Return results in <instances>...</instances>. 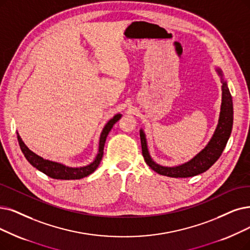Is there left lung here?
I'll use <instances>...</instances> for the list:
<instances>
[{"mask_svg":"<svg viewBox=\"0 0 250 250\" xmlns=\"http://www.w3.org/2000/svg\"><path fill=\"white\" fill-rule=\"evenodd\" d=\"M216 72L222 80V105L219 113L218 123L215 131L207 146L199 152L189 161L174 167H167L157 164L152 157L149 156L146 134L143 129L139 130L142 142L143 156L146 163L151 167L154 171L161 175L169 177H189L195 176L208 170L221 157L224 148L229 141V137L232 132L233 127V101L232 95L229 93V87L225 79L223 78V72L219 67H216Z\"/></svg>","mask_w":250,"mask_h":250,"instance_id":"left-lung-1","label":"left lung"}]
</instances>
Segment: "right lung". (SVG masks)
Returning a JSON list of instances; mask_svg holds the SVG:
<instances>
[{"mask_svg":"<svg viewBox=\"0 0 250 250\" xmlns=\"http://www.w3.org/2000/svg\"><path fill=\"white\" fill-rule=\"evenodd\" d=\"M121 117H122L121 114H117L105 124L101 133V137H99L98 153L95 159L93 160V162L83 167H69L62 163L50 161V160H46L42 157L38 156L25 146V144L22 142L21 135H19L17 132L18 144H19V146H21V152L23 153L25 159L29 162V164L33 165L35 168H37L39 171H41L46 175H48L49 177L55 178V179H80L85 176H88L89 174L93 173L96 170V168L98 167L99 163H101L102 158L104 156V143L108 135V132L111 131L114 124L118 122Z\"/></svg>","mask_w":250,"mask_h":250,"instance_id":"add662e5","label":"right lung"}]
</instances>
